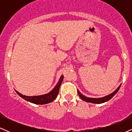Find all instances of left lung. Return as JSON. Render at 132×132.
<instances>
[{"label":"left lung","instance_id":"obj_1","mask_svg":"<svg viewBox=\"0 0 132 132\" xmlns=\"http://www.w3.org/2000/svg\"><path fill=\"white\" fill-rule=\"evenodd\" d=\"M120 86L121 85H120L119 86V87H118V88L114 92H113L112 93L110 94L107 95L105 97H101V98L87 97L85 96V95L82 94L81 92L79 91L78 90V92L79 96L80 97V98H81L82 100H83L84 101H85V102L94 103V104H102V103L107 102V101H109L110 99H112V98L116 94L117 92L119 91L120 87Z\"/></svg>","mask_w":132,"mask_h":132}]
</instances>
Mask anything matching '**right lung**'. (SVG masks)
I'll use <instances>...</instances> for the list:
<instances>
[{
	"label": "right lung",
	"instance_id": "obj_1",
	"mask_svg": "<svg viewBox=\"0 0 132 132\" xmlns=\"http://www.w3.org/2000/svg\"><path fill=\"white\" fill-rule=\"evenodd\" d=\"M63 79H64V76L63 75L61 76L60 79H59L58 82L57 83V84L54 87L53 89L51 90V91L49 93L46 94L35 95V96H27V95L22 94L20 92L16 91V90L15 91L18 94V95H19L21 97L23 98V99L26 100L28 102L33 103V104H40V105L46 104L53 102L57 97V94L59 93L60 86H61L62 82L63 81Z\"/></svg>",
	"mask_w": 132,
	"mask_h": 132
}]
</instances>
